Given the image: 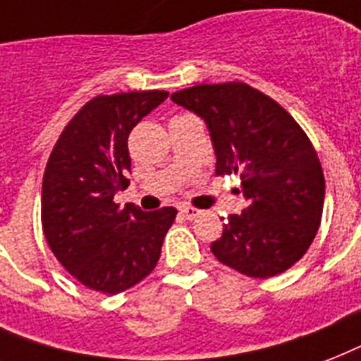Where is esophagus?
I'll return each mask as SVG.
<instances>
[{
	"instance_id": "34e87169",
	"label": "esophagus",
	"mask_w": 361,
	"mask_h": 361,
	"mask_svg": "<svg viewBox=\"0 0 361 361\" xmlns=\"http://www.w3.org/2000/svg\"><path fill=\"white\" fill-rule=\"evenodd\" d=\"M200 214H201L200 209H194V207H183V209H180V216H183V219L192 220V219H197Z\"/></svg>"
}]
</instances>
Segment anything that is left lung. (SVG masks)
Wrapping results in <instances>:
<instances>
[{"instance_id": "obj_1", "label": "left lung", "mask_w": 361, "mask_h": 361, "mask_svg": "<svg viewBox=\"0 0 361 361\" xmlns=\"http://www.w3.org/2000/svg\"><path fill=\"white\" fill-rule=\"evenodd\" d=\"M171 99L205 122L216 175L237 173L248 205L230 214L212 254L254 279H269L311 247L326 183L317 150L284 109L243 82L197 85Z\"/></svg>"}]
</instances>
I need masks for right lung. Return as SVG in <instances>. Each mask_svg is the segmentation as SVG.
Returning a JSON list of instances; mask_svg holds the SVG:
<instances>
[{
  "instance_id": "right-lung-1",
  "label": "right lung",
  "mask_w": 361,
  "mask_h": 361,
  "mask_svg": "<svg viewBox=\"0 0 361 361\" xmlns=\"http://www.w3.org/2000/svg\"><path fill=\"white\" fill-rule=\"evenodd\" d=\"M169 96L164 90L97 96L61 131L50 152L41 219L50 250L86 288L120 294L154 269L175 207H120L128 188L130 131Z\"/></svg>"
}]
</instances>
